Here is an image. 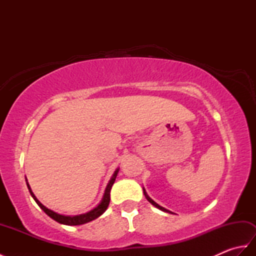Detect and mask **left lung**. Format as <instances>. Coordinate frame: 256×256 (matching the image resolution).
Here are the masks:
<instances>
[{
  "label": "left lung",
  "instance_id": "8db88e82",
  "mask_svg": "<svg viewBox=\"0 0 256 256\" xmlns=\"http://www.w3.org/2000/svg\"><path fill=\"white\" fill-rule=\"evenodd\" d=\"M144 194H145V197H146V199H148V201H150V202L152 204H153V206H156V208H158V209H160L162 211H165V212H170V214H172V212L170 211V210H167V209H165V208H162V206H160L158 204H156L155 202V201L154 200H152L150 197H148V194H146V192H145V190H144Z\"/></svg>",
  "mask_w": 256,
  "mask_h": 256
}]
</instances>
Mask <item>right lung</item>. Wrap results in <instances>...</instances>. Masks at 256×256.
Instances as JSON below:
<instances>
[{"mask_svg": "<svg viewBox=\"0 0 256 256\" xmlns=\"http://www.w3.org/2000/svg\"><path fill=\"white\" fill-rule=\"evenodd\" d=\"M118 172V170H116V172L113 174V176L111 178L110 182L106 186V192H104V196H103V199L100 202V204L96 206V208H94V210H91L90 212H88V214H80V216H62V214H56V212H54L52 210H50L48 208H46V206L44 204H42L40 201L37 200V198L34 196V194L32 192V190L28 186V184H27V187H28V190L32 194V197L34 198V200L36 201V204L40 206V208L44 210L45 214L47 216H50L52 219H54L55 221L59 222V224H67V226H79V224H86V222H90L92 220L96 219L98 216H100L103 212H104L108 208V204H110V192H111V188H112V184H114V182H116V175Z\"/></svg>", "mask_w": 256, "mask_h": 256, "instance_id": "right-lung-1", "label": "right lung"}]
</instances>
